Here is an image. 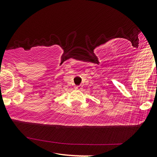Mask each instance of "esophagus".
<instances>
[{"label":"esophagus","instance_id":"obj_1","mask_svg":"<svg viewBox=\"0 0 157 157\" xmlns=\"http://www.w3.org/2000/svg\"><path fill=\"white\" fill-rule=\"evenodd\" d=\"M75 90H83V86H74Z\"/></svg>","mask_w":157,"mask_h":157}]
</instances>
